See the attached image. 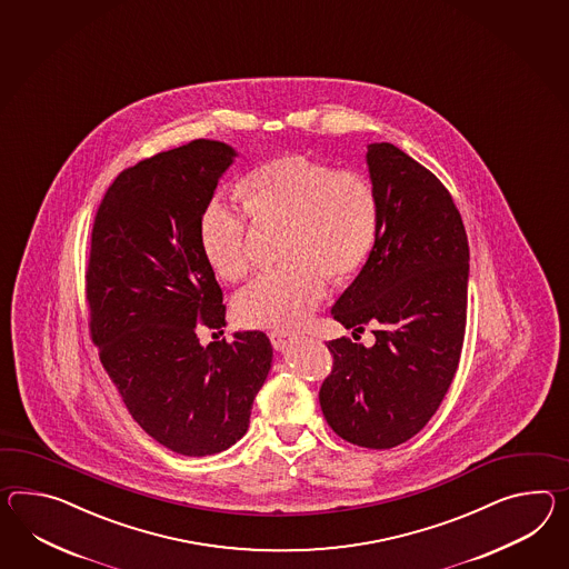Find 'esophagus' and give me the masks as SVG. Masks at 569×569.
<instances>
[{
	"label": "esophagus",
	"mask_w": 569,
	"mask_h": 569,
	"mask_svg": "<svg viewBox=\"0 0 569 569\" xmlns=\"http://www.w3.org/2000/svg\"><path fill=\"white\" fill-rule=\"evenodd\" d=\"M269 339H271V343L279 351H283V349H288V347L293 346V343H298V335L288 333V331H273V333L269 335Z\"/></svg>",
	"instance_id": "esophagus-1"
}]
</instances>
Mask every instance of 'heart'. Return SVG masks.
Instances as JSON below:
<instances>
[{"label":"heart","instance_id":"b5f03b06","mask_svg":"<svg viewBox=\"0 0 569 569\" xmlns=\"http://www.w3.org/2000/svg\"><path fill=\"white\" fill-rule=\"evenodd\" d=\"M259 223H286L283 267L267 271L236 296L240 322L288 329L305 322L327 291V276H353L378 236L375 184L358 170H333L302 153H286L254 168L240 184ZM197 234L216 276L247 278L252 267L249 228L238 209L213 194L201 209Z\"/></svg>","mask_w":569,"mask_h":569}]
</instances>
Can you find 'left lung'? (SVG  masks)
<instances>
[{"instance_id": "left-lung-1", "label": "left lung", "mask_w": 569, "mask_h": 569, "mask_svg": "<svg viewBox=\"0 0 569 569\" xmlns=\"http://www.w3.org/2000/svg\"><path fill=\"white\" fill-rule=\"evenodd\" d=\"M378 236L331 317L375 346L329 341L333 372L319 392L337 436L385 450L430 421L457 375L467 325L469 242L442 182L392 143L366 153Z\"/></svg>"}]
</instances>
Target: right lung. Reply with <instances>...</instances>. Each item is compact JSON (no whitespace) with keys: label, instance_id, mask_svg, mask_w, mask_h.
<instances>
[{"label":"right lung","instance_id":"add662e5","mask_svg":"<svg viewBox=\"0 0 569 569\" xmlns=\"http://www.w3.org/2000/svg\"><path fill=\"white\" fill-rule=\"evenodd\" d=\"M238 156L193 139L123 170L92 228L86 298L100 361L131 417L184 457L238 442L273 361L263 331L201 346L197 327H226L216 273L197 234L201 209Z\"/></svg>","mask_w":569,"mask_h":569}]
</instances>
